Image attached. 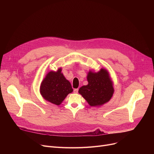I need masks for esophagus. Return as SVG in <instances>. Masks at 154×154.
<instances>
[{
  "instance_id": "obj_1",
  "label": "esophagus",
  "mask_w": 154,
  "mask_h": 154,
  "mask_svg": "<svg viewBox=\"0 0 154 154\" xmlns=\"http://www.w3.org/2000/svg\"><path fill=\"white\" fill-rule=\"evenodd\" d=\"M78 91H79V89H78V88H74V93H75V94L78 93Z\"/></svg>"
}]
</instances>
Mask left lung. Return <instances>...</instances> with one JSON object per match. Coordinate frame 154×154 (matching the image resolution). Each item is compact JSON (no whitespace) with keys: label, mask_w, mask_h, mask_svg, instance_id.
<instances>
[{"label":"left lung","mask_w":154,"mask_h":154,"mask_svg":"<svg viewBox=\"0 0 154 154\" xmlns=\"http://www.w3.org/2000/svg\"><path fill=\"white\" fill-rule=\"evenodd\" d=\"M87 79L88 84L80 87L79 93L88 103L91 107H98L108 102L114 92L109 72L105 69L97 72L89 71Z\"/></svg>","instance_id":"8db88e82"}]
</instances>
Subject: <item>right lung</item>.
<instances>
[{"mask_svg":"<svg viewBox=\"0 0 154 154\" xmlns=\"http://www.w3.org/2000/svg\"><path fill=\"white\" fill-rule=\"evenodd\" d=\"M61 71L62 69L59 68L56 72H48L40 87V92L43 98L57 106H59L73 91L70 82Z\"/></svg>","mask_w":154,"mask_h":154,"instance_id":"right-lung-1","label":"right lung"}]
</instances>
